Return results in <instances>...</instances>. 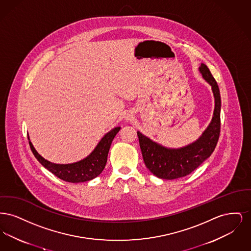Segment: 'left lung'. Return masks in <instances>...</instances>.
<instances>
[{"instance_id":"left-lung-1","label":"left lung","mask_w":251,"mask_h":251,"mask_svg":"<svg viewBox=\"0 0 251 251\" xmlns=\"http://www.w3.org/2000/svg\"><path fill=\"white\" fill-rule=\"evenodd\" d=\"M200 72L212 86L215 110L211 123L198 140L179 149H169L137 131L144 163L160 179H178L189 175L211 156L216 147L220 134V92L215 78L205 64L201 65Z\"/></svg>"}]
</instances>
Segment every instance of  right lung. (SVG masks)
<instances>
[{
    "label": "right lung",
    "instance_id": "1",
    "mask_svg": "<svg viewBox=\"0 0 251 251\" xmlns=\"http://www.w3.org/2000/svg\"><path fill=\"white\" fill-rule=\"evenodd\" d=\"M120 130V127H116L108 131L97 145L94 151L83 160L66 165L53 164L44 159L42 156L38 154L33 144L31 143L29 137L28 139L32 152L43 167L47 168L49 171H50L59 179L65 181L77 183L91 180L102 172L107 162L108 152L112 141Z\"/></svg>",
    "mask_w": 251,
    "mask_h": 251
}]
</instances>
